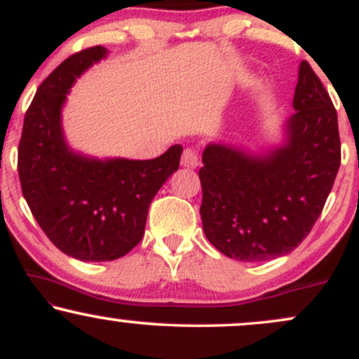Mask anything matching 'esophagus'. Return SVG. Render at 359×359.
<instances>
[{"label":"esophagus","instance_id":"1","mask_svg":"<svg viewBox=\"0 0 359 359\" xmlns=\"http://www.w3.org/2000/svg\"><path fill=\"white\" fill-rule=\"evenodd\" d=\"M180 165L184 168H196L199 165V156H197V151L192 150V148H185L182 154V160H180Z\"/></svg>","mask_w":359,"mask_h":359}]
</instances>
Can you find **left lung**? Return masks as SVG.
I'll use <instances>...</instances> for the list:
<instances>
[{
  "label": "left lung",
  "mask_w": 359,
  "mask_h": 359,
  "mask_svg": "<svg viewBox=\"0 0 359 359\" xmlns=\"http://www.w3.org/2000/svg\"><path fill=\"white\" fill-rule=\"evenodd\" d=\"M280 138L265 145L211 142L204 148L201 219L205 238L238 262L294 251L323 211L341 165L337 114L323 82L300 62Z\"/></svg>",
  "instance_id": "8db88e82"
}]
</instances>
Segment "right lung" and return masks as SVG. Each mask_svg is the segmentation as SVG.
<instances>
[{
  "mask_svg": "<svg viewBox=\"0 0 359 359\" xmlns=\"http://www.w3.org/2000/svg\"><path fill=\"white\" fill-rule=\"evenodd\" d=\"M108 53L101 45L74 53L40 84L18 147L28 208L48 240L81 262H111L138 245L148 208L182 155L174 145L151 160L97 158L69 145L62 125L67 94Z\"/></svg>",
  "mask_w": 359,
  "mask_h": 359,
  "instance_id": "add662e5",
  "label": "right lung"
}]
</instances>
